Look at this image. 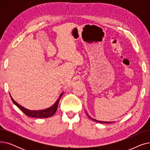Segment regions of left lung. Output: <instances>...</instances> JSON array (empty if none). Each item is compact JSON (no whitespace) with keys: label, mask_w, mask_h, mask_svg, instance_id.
Here are the masks:
<instances>
[{"label":"left lung","mask_w":150,"mask_h":150,"mask_svg":"<svg viewBox=\"0 0 150 150\" xmlns=\"http://www.w3.org/2000/svg\"><path fill=\"white\" fill-rule=\"evenodd\" d=\"M88 117L90 118V119H91L92 120L95 121V122H98V123H111V122H101V121H98V120H95V119H92V118H91V117H89V115H88Z\"/></svg>","instance_id":"left-lung-1"}]
</instances>
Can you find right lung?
<instances>
[{
	"instance_id": "add662e5",
	"label": "right lung",
	"mask_w": 150,
	"mask_h": 150,
	"mask_svg": "<svg viewBox=\"0 0 150 150\" xmlns=\"http://www.w3.org/2000/svg\"><path fill=\"white\" fill-rule=\"evenodd\" d=\"M62 94H63L62 93L61 94L59 98L57 100V101L56 102H55V103H54L53 105H52L51 107H50L49 108L43 109V110H40V111H31V110H29L25 108H23V106L19 105L16 101H15L13 100V98L11 97V96H10V97H11V100L13 102V103L15 105H16L26 115H28L31 117H35V118H47V117L52 116L53 115H54L55 114V112H56L57 108H58L59 100H60L61 96H62Z\"/></svg>"
}]
</instances>
